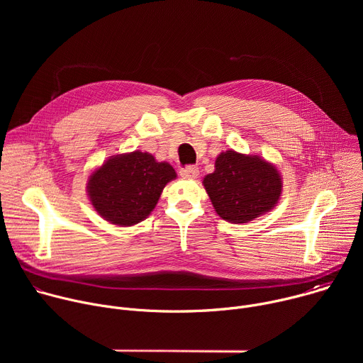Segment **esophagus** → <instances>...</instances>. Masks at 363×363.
Instances as JSON below:
<instances>
[{
	"label": "esophagus",
	"mask_w": 363,
	"mask_h": 363,
	"mask_svg": "<svg viewBox=\"0 0 363 363\" xmlns=\"http://www.w3.org/2000/svg\"><path fill=\"white\" fill-rule=\"evenodd\" d=\"M179 174L185 179H195L199 175V169L196 167H186V168H182L179 171Z\"/></svg>",
	"instance_id": "esophagus-1"
}]
</instances>
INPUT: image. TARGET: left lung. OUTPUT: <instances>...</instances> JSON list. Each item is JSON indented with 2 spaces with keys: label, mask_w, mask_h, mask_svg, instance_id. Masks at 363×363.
<instances>
[{
  "label": "left lung",
  "mask_w": 363,
  "mask_h": 363,
  "mask_svg": "<svg viewBox=\"0 0 363 363\" xmlns=\"http://www.w3.org/2000/svg\"><path fill=\"white\" fill-rule=\"evenodd\" d=\"M202 184L217 214L233 224L252 221L273 210L283 188L280 172L273 164L233 149L218 155L216 171Z\"/></svg>",
  "instance_id": "left-lung-1"
}]
</instances>
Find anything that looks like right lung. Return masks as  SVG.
I'll list each match as a JSON object with an SVG mask.
<instances>
[{
    "label": "right lung",
    "mask_w": 363,
    "mask_h": 363,
    "mask_svg": "<svg viewBox=\"0 0 363 363\" xmlns=\"http://www.w3.org/2000/svg\"><path fill=\"white\" fill-rule=\"evenodd\" d=\"M177 178L168 162L135 150L109 158L89 178L87 194L97 214L119 227L143 221L158 203L162 189Z\"/></svg>",
    "instance_id": "obj_1"
}]
</instances>
